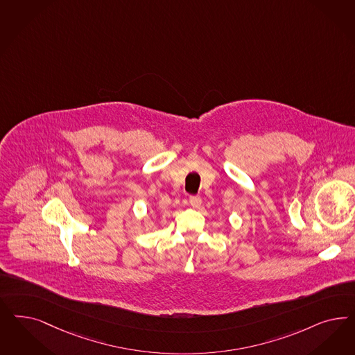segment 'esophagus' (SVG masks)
<instances>
[{"label": "esophagus", "instance_id": "esophagus-1", "mask_svg": "<svg viewBox=\"0 0 355 355\" xmlns=\"http://www.w3.org/2000/svg\"><path fill=\"white\" fill-rule=\"evenodd\" d=\"M189 204L192 207H200L201 204H202V200H201V197H198V196H191L189 197Z\"/></svg>", "mask_w": 355, "mask_h": 355}]
</instances>
